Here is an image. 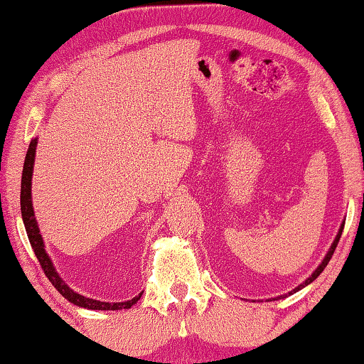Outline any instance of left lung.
<instances>
[{"instance_id": "left-lung-1", "label": "left lung", "mask_w": 364, "mask_h": 364, "mask_svg": "<svg viewBox=\"0 0 364 364\" xmlns=\"http://www.w3.org/2000/svg\"><path fill=\"white\" fill-rule=\"evenodd\" d=\"M343 225H345V222H343V224H341V225H340V229H338V234H337V237H335V240H333V243H332V245H330V248H328V252H327V255H325V258L322 259V263H321V264H318V267L316 268V271H314V273H312L311 276H309V278H307L306 281H304V283H301L299 286H297V287H294V289H292V291L289 292V294H294V292H297V291H301V289H302V287H306L307 284H311V283H312V281H314V279H316V278H317V276H318V274H321V273H322V271L325 269V267H327V264H328V262H330V258H332V255H333V252H335V248H337V245H338V240H340V237H341V232H343ZM284 296H287V294H284ZM284 296H279V297H278V299H281V297H284Z\"/></svg>"}]
</instances>
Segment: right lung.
<instances>
[{"label": "right lung", "mask_w": 364, "mask_h": 364, "mask_svg": "<svg viewBox=\"0 0 364 364\" xmlns=\"http://www.w3.org/2000/svg\"><path fill=\"white\" fill-rule=\"evenodd\" d=\"M37 140L32 139L29 144V149H27L26 160H24V168H23V178H21V214H23V222L27 232V237H29L31 247L34 250L37 259H39L41 267L43 273L48 278V281L57 287V291L68 299L72 304L83 309H91V311H121V309H130L135 302L140 299L142 292L139 296H135L134 299L124 301V302H102L91 299V297L81 296L78 292H75L72 287H70L62 276L57 273L55 267H53L50 257L46 252V243H43V238L41 235L39 225H37L36 215H34V208H32V171H34V161H36V149H37Z\"/></svg>", "instance_id": "1"}]
</instances>
